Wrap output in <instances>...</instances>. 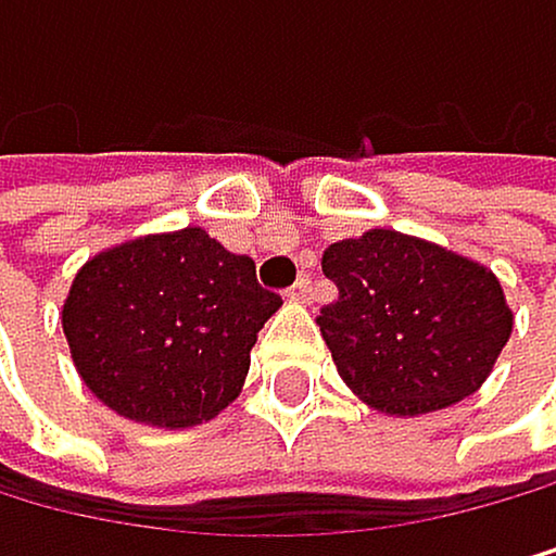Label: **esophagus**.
Listing matches in <instances>:
<instances>
[{"label": "esophagus", "mask_w": 556, "mask_h": 556, "mask_svg": "<svg viewBox=\"0 0 556 556\" xmlns=\"http://www.w3.org/2000/svg\"><path fill=\"white\" fill-rule=\"evenodd\" d=\"M309 295H313V281H309V275H302L289 289V299L292 302H309Z\"/></svg>", "instance_id": "1"}]
</instances>
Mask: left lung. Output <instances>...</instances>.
I'll return each mask as SVG.
<instances>
[{
	"instance_id": "1",
	"label": "left lung",
	"mask_w": 556,
	"mask_h": 556,
	"mask_svg": "<svg viewBox=\"0 0 556 556\" xmlns=\"http://www.w3.org/2000/svg\"><path fill=\"white\" fill-rule=\"evenodd\" d=\"M338 299L316 324L341 379L396 418L442 410L480 390L511 333L502 281L484 264L396 229L324 250Z\"/></svg>"
}]
</instances>
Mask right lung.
<instances>
[{"label":"right lung","instance_id":"add662e5","mask_svg":"<svg viewBox=\"0 0 556 556\" xmlns=\"http://www.w3.org/2000/svg\"><path fill=\"white\" fill-rule=\"evenodd\" d=\"M278 306L254 261L187 226L86 261L62 330L97 400L128 421L187 428L240 396L250 348Z\"/></svg>","mask_w":556,"mask_h":556}]
</instances>
